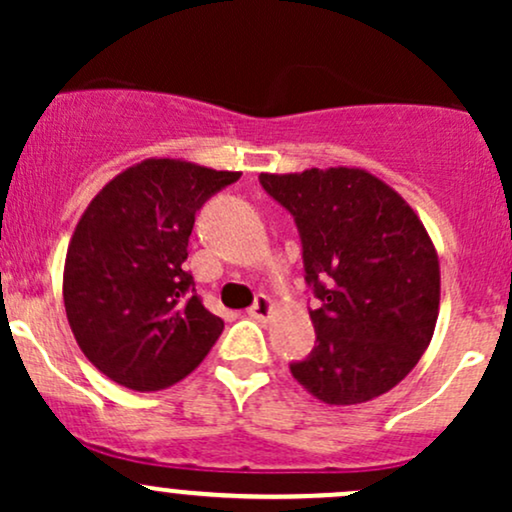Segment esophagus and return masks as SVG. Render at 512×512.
I'll return each instance as SVG.
<instances>
[{
    "instance_id": "obj_1",
    "label": "esophagus",
    "mask_w": 512,
    "mask_h": 512,
    "mask_svg": "<svg viewBox=\"0 0 512 512\" xmlns=\"http://www.w3.org/2000/svg\"><path fill=\"white\" fill-rule=\"evenodd\" d=\"M274 310L276 308H274L272 298H269V296H257L255 305H252L248 313H250V317H255V320H269V317L274 315Z\"/></svg>"
}]
</instances>
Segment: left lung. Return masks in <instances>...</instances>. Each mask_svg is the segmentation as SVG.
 Here are the masks:
<instances>
[{"label":"left lung","mask_w":512,"mask_h":512,"mask_svg":"<svg viewBox=\"0 0 512 512\" xmlns=\"http://www.w3.org/2000/svg\"><path fill=\"white\" fill-rule=\"evenodd\" d=\"M296 216L317 346L293 363L315 399L351 407L385 395L431 344L440 308V262L407 199L363 168L262 173Z\"/></svg>","instance_id":"8db88e82"}]
</instances>
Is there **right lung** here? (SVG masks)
I'll use <instances>...</instances> for the list:
<instances>
[{
    "mask_svg": "<svg viewBox=\"0 0 512 512\" xmlns=\"http://www.w3.org/2000/svg\"><path fill=\"white\" fill-rule=\"evenodd\" d=\"M238 170L185 158L134 163L88 202L67 248L64 310L76 344L127 390H166L223 332L182 269L195 214Z\"/></svg>",
    "mask_w": 512,
    "mask_h": 512,
    "instance_id": "add662e5",
    "label": "right lung"
}]
</instances>
